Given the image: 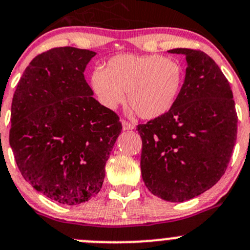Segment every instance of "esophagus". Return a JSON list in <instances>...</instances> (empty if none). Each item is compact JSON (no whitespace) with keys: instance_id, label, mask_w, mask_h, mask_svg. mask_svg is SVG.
<instances>
[{"instance_id":"obj_1","label":"esophagus","mask_w":250,"mask_h":250,"mask_svg":"<svg viewBox=\"0 0 250 250\" xmlns=\"http://www.w3.org/2000/svg\"><path fill=\"white\" fill-rule=\"evenodd\" d=\"M122 128L123 130H133L135 128V125H133V123L128 122V121H122Z\"/></svg>"}]
</instances>
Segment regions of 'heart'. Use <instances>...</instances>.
Returning <instances> with one entry per match:
<instances>
[{"label": "heart", "instance_id": "heart-1", "mask_svg": "<svg viewBox=\"0 0 250 250\" xmlns=\"http://www.w3.org/2000/svg\"><path fill=\"white\" fill-rule=\"evenodd\" d=\"M184 83V70L175 59L158 54H118L106 67L90 75V87L98 102L109 110L125 99L128 111L145 120L165 116L175 105Z\"/></svg>", "mask_w": 250, "mask_h": 250}]
</instances>
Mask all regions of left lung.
<instances>
[{
	"label": "left lung",
	"instance_id": "obj_1",
	"mask_svg": "<svg viewBox=\"0 0 250 250\" xmlns=\"http://www.w3.org/2000/svg\"><path fill=\"white\" fill-rule=\"evenodd\" d=\"M168 52L186 57L185 80L169 112L138 125L140 167L152 195L184 202L225 173L237 139V113L230 83L209 55L188 48Z\"/></svg>",
	"mask_w": 250,
	"mask_h": 250
}]
</instances>
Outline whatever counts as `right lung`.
<instances>
[{"label":"right lung","mask_w":250,"mask_h":250,"mask_svg":"<svg viewBox=\"0 0 250 250\" xmlns=\"http://www.w3.org/2000/svg\"><path fill=\"white\" fill-rule=\"evenodd\" d=\"M95 52L47 50L25 69L12 102L9 144L22 178L58 203L76 206L102 188L105 165L122 130L93 98L85 66Z\"/></svg>","instance_id":"right-lung-1"}]
</instances>
